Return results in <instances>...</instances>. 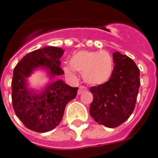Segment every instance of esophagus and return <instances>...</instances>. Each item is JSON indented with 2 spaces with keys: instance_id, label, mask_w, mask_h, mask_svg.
<instances>
[{
  "instance_id": "esophagus-1",
  "label": "esophagus",
  "mask_w": 158,
  "mask_h": 158,
  "mask_svg": "<svg viewBox=\"0 0 158 158\" xmlns=\"http://www.w3.org/2000/svg\"><path fill=\"white\" fill-rule=\"evenodd\" d=\"M86 90V86H80L79 88V90H78V94H81L82 92H84Z\"/></svg>"
}]
</instances>
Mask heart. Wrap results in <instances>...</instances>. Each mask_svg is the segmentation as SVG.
<instances>
[{"label":"heart","mask_w":158,"mask_h":158,"mask_svg":"<svg viewBox=\"0 0 158 158\" xmlns=\"http://www.w3.org/2000/svg\"><path fill=\"white\" fill-rule=\"evenodd\" d=\"M70 64L64 67L68 76L75 78L79 72L83 80L93 86L108 82L114 70L113 58L107 51H79L71 57Z\"/></svg>","instance_id":"b5f03b06"}]
</instances>
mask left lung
Returning a JSON list of instances; mask_svg holds the SVG:
<instances>
[{
  "label": "left lung",
  "mask_w": 158,
  "mask_h": 158,
  "mask_svg": "<svg viewBox=\"0 0 158 158\" xmlns=\"http://www.w3.org/2000/svg\"><path fill=\"white\" fill-rule=\"evenodd\" d=\"M113 56L115 66L109 80L89 88L94 96L89 114L98 124L110 128L120 126L133 113L140 86L135 63L119 52Z\"/></svg>",
  "instance_id": "obj_1"
}]
</instances>
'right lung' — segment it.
Segmentation results:
<instances>
[{"instance_id":"1","label":"right lung","mask_w":158,"mask_h":158,"mask_svg":"<svg viewBox=\"0 0 158 158\" xmlns=\"http://www.w3.org/2000/svg\"><path fill=\"white\" fill-rule=\"evenodd\" d=\"M61 48L47 46L29 52L17 64L12 80V106L16 116L28 129L47 132L57 126L63 118L66 105L77 95L78 87H72L62 80L49 83L42 93L27 87V78L34 70H47L52 79L63 75L60 58Z\"/></svg>"}]
</instances>
